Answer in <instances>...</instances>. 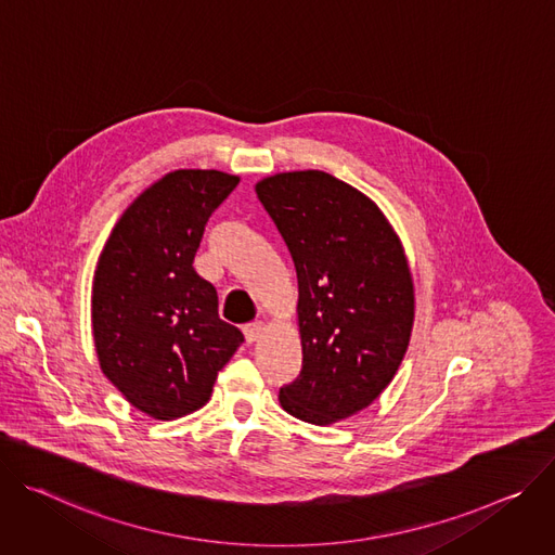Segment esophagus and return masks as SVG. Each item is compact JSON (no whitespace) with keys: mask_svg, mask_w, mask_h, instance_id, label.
<instances>
[{"mask_svg":"<svg viewBox=\"0 0 555 555\" xmlns=\"http://www.w3.org/2000/svg\"><path fill=\"white\" fill-rule=\"evenodd\" d=\"M264 333V324L262 322H254V324H246L244 326V339L246 344H256Z\"/></svg>","mask_w":555,"mask_h":555,"instance_id":"obj_1","label":"esophagus"}]
</instances>
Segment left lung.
Wrapping results in <instances>:
<instances>
[{"instance_id":"8db88e82","label":"left lung","mask_w":555,"mask_h":555,"mask_svg":"<svg viewBox=\"0 0 555 555\" xmlns=\"http://www.w3.org/2000/svg\"><path fill=\"white\" fill-rule=\"evenodd\" d=\"M256 194L297 273L301 373L280 388L282 408L331 425L371 405L392 382L414 324V284L382 209L320 171L262 178Z\"/></svg>"}]
</instances>
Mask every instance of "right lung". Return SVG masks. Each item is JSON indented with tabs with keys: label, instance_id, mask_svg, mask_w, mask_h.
<instances>
[{
	"label": "right lung",
	"instance_id": "1",
	"mask_svg": "<svg viewBox=\"0 0 555 555\" xmlns=\"http://www.w3.org/2000/svg\"><path fill=\"white\" fill-rule=\"evenodd\" d=\"M218 169L165 173L114 224L92 282L103 375L137 410L171 421L203 408L244 341L194 269L209 216L235 190Z\"/></svg>",
	"mask_w": 555,
	"mask_h": 555
}]
</instances>
